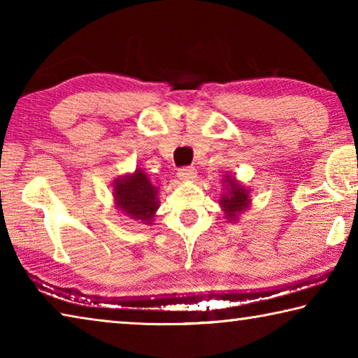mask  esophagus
<instances>
[{"instance_id": "1", "label": "esophagus", "mask_w": 358, "mask_h": 358, "mask_svg": "<svg viewBox=\"0 0 358 358\" xmlns=\"http://www.w3.org/2000/svg\"><path fill=\"white\" fill-rule=\"evenodd\" d=\"M197 177V171L194 167H183L178 171V178L183 181H192Z\"/></svg>"}]
</instances>
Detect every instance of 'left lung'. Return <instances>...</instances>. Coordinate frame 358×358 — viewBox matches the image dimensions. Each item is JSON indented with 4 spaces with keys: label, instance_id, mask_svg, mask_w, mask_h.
Listing matches in <instances>:
<instances>
[{
    "label": "left lung",
    "instance_id": "left-lung-1",
    "mask_svg": "<svg viewBox=\"0 0 358 358\" xmlns=\"http://www.w3.org/2000/svg\"><path fill=\"white\" fill-rule=\"evenodd\" d=\"M224 183H226V192L221 196L220 205L222 207L224 215H226L227 220L232 222L237 221L238 215L243 213V211L250 207V191H248L243 185L238 183L232 175H226V177H224Z\"/></svg>",
    "mask_w": 358,
    "mask_h": 358
}]
</instances>
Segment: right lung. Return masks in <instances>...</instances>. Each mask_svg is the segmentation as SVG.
Here are the masks:
<instances>
[{"instance_id": "1", "label": "right lung", "mask_w": 358, "mask_h": 358, "mask_svg": "<svg viewBox=\"0 0 358 358\" xmlns=\"http://www.w3.org/2000/svg\"><path fill=\"white\" fill-rule=\"evenodd\" d=\"M115 207L131 220L151 224L156 210L159 208L157 187L151 185L147 173L136 169L134 173L121 175L113 181Z\"/></svg>"}]
</instances>
